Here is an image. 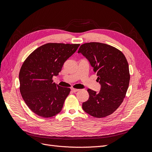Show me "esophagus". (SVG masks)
Returning a JSON list of instances; mask_svg holds the SVG:
<instances>
[{"label": "esophagus", "mask_w": 152, "mask_h": 152, "mask_svg": "<svg viewBox=\"0 0 152 152\" xmlns=\"http://www.w3.org/2000/svg\"><path fill=\"white\" fill-rule=\"evenodd\" d=\"M72 91L73 92V93H76V92L79 91V89H75V88H72Z\"/></svg>", "instance_id": "34e87169"}]
</instances>
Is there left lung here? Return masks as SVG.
Wrapping results in <instances>:
<instances>
[{
	"instance_id": "1",
	"label": "left lung",
	"mask_w": 152,
	"mask_h": 152,
	"mask_svg": "<svg viewBox=\"0 0 152 152\" xmlns=\"http://www.w3.org/2000/svg\"><path fill=\"white\" fill-rule=\"evenodd\" d=\"M89 61L101 84L99 93L87 89L89 98L82 103L87 113L96 118L112 114L126 97L130 73L127 59L120 50L100 42L82 44L78 50Z\"/></svg>"
}]
</instances>
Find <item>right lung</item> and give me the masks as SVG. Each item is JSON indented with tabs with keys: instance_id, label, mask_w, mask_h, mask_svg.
I'll return each mask as SVG.
<instances>
[{
	"instance_id": "1",
	"label": "right lung",
	"mask_w": 152,
	"mask_h": 152,
	"mask_svg": "<svg viewBox=\"0 0 152 152\" xmlns=\"http://www.w3.org/2000/svg\"><path fill=\"white\" fill-rule=\"evenodd\" d=\"M79 44L48 43L34 50L21 67L20 91L31 111L37 115L49 118L61 111L69 87L53 82L64 63L74 53Z\"/></svg>"
}]
</instances>
